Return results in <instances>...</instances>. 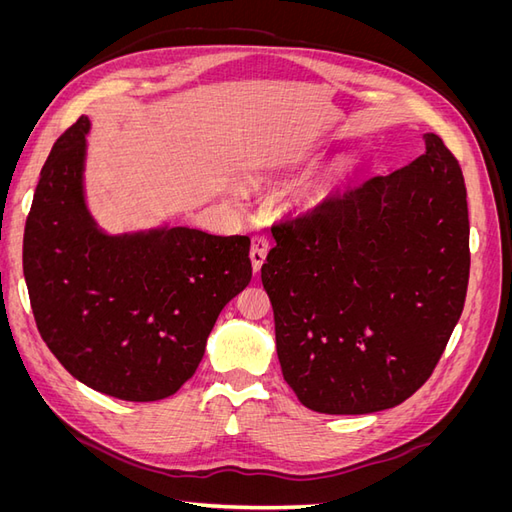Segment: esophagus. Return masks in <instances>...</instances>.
I'll use <instances>...</instances> for the list:
<instances>
[{"label":"esophagus","instance_id":"1","mask_svg":"<svg viewBox=\"0 0 512 512\" xmlns=\"http://www.w3.org/2000/svg\"><path fill=\"white\" fill-rule=\"evenodd\" d=\"M267 252H269V241L260 235L252 237V247H250V258H252V269L254 273H258L262 269V262L267 260Z\"/></svg>","mask_w":512,"mask_h":512}]
</instances>
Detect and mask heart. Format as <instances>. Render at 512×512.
<instances>
[{"label": "heart", "instance_id": "heart-1", "mask_svg": "<svg viewBox=\"0 0 512 512\" xmlns=\"http://www.w3.org/2000/svg\"><path fill=\"white\" fill-rule=\"evenodd\" d=\"M346 170H350V166H344L342 170H339V175H346Z\"/></svg>", "mask_w": 512, "mask_h": 512}]
</instances>
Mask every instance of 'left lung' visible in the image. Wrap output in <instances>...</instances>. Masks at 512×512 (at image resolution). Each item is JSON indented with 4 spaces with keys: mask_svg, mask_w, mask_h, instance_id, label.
Returning <instances> with one entry per match:
<instances>
[{
    "mask_svg": "<svg viewBox=\"0 0 512 512\" xmlns=\"http://www.w3.org/2000/svg\"><path fill=\"white\" fill-rule=\"evenodd\" d=\"M386 177L273 226L262 265L286 384L320 414H371L431 376L466 303V183L436 134Z\"/></svg>",
    "mask_w": 512,
    "mask_h": 512,
    "instance_id": "1",
    "label": "left lung"
}]
</instances>
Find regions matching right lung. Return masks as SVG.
Here are the masks:
<instances>
[{"label": "right lung", "instance_id": "obj_1", "mask_svg": "<svg viewBox=\"0 0 512 512\" xmlns=\"http://www.w3.org/2000/svg\"><path fill=\"white\" fill-rule=\"evenodd\" d=\"M81 117L40 170L23 273L44 344L89 389L123 401L177 393L224 305L252 280L250 237L160 226L108 232L85 194Z\"/></svg>", "mask_w": 512, "mask_h": 512}]
</instances>
